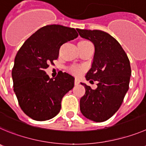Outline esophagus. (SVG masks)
I'll return each mask as SVG.
<instances>
[{
    "label": "esophagus",
    "mask_w": 146,
    "mask_h": 146,
    "mask_svg": "<svg viewBox=\"0 0 146 146\" xmlns=\"http://www.w3.org/2000/svg\"><path fill=\"white\" fill-rule=\"evenodd\" d=\"M74 83H75V85H78V84H79V80H78V78H75Z\"/></svg>",
    "instance_id": "esophagus-1"
}]
</instances>
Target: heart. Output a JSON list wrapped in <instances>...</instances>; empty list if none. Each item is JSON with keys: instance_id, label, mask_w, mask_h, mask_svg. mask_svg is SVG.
Masks as SVG:
<instances>
[{"instance_id": "b5f03b06", "label": "heart", "mask_w": 146, "mask_h": 146, "mask_svg": "<svg viewBox=\"0 0 146 146\" xmlns=\"http://www.w3.org/2000/svg\"><path fill=\"white\" fill-rule=\"evenodd\" d=\"M79 43H81V44H86V43H90V42L88 41V40H81ZM73 71L75 73H76V74H78V73H79L80 71H81V69H80L79 68H73Z\"/></svg>"}]
</instances>
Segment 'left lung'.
<instances>
[{
  "label": "left lung",
  "mask_w": 146,
  "mask_h": 146,
  "mask_svg": "<svg viewBox=\"0 0 146 146\" xmlns=\"http://www.w3.org/2000/svg\"><path fill=\"white\" fill-rule=\"evenodd\" d=\"M76 30L81 37L94 44L92 64L85 77L87 81H98L95 89L81 83L86 92L80 100V110L89 120L105 121L119 110L128 91L132 73L129 60L110 34L98 30Z\"/></svg>",
  "instance_id": "obj_1"
}]
</instances>
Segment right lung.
<instances>
[{
	"instance_id": "add662e5",
	"label": "right lung",
	"mask_w": 146,
	"mask_h": 146,
	"mask_svg": "<svg viewBox=\"0 0 146 146\" xmlns=\"http://www.w3.org/2000/svg\"><path fill=\"white\" fill-rule=\"evenodd\" d=\"M78 36L74 28L60 25L41 27L26 40L14 60V91L23 112L35 121L54 118L61 109V101L74 86V77L59 72L50 78L45 72L57 60L60 48Z\"/></svg>"
}]
</instances>
